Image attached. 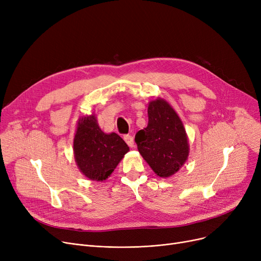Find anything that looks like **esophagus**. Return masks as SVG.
Masks as SVG:
<instances>
[{
	"instance_id": "esophagus-1",
	"label": "esophagus",
	"mask_w": 261,
	"mask_h": 261,
	"mask_svg": "<svg viewBox=\"0 0 261 261\" xmlns=\"http://www.w3.org/2000/svg\"><path fill=\"white\" fill-rule=\"evenodd\" d=\"M123 140H125V142L127 143V145L129 147H133L134 146V140H133V136L132 135H129V134L125 135V136H123Z\"/></svg>"
}]
</instances>
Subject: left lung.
I'll list each match as a JSON object with an SVG mask.
<instances>
[{
  "label": "left lung",
  "instance_id": "8db88e82",
  "mask_svg": "<svg viewBox=\"0 0 261 261\" xmlns=\"http://www.w3.org/2000/svg\"><path fill=\"white\" fill-rule=\"evenodd\" d=\"M148 126L135 134L144 160L161 177H168L186 162L189 146L183 122L164 99L150 101Z\"/></svg>",
  "mask_w": 261,
  "mask_h": 261
}]
</instances>
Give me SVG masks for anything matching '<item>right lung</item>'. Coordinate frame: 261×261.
<instances>
[{"mask_svg":"<svg viewBox=\"0 0 261 261\" xmlns=\"http://www.w3.org/2000/svg\"><path fill=\"white\" fill-rule=\"evenodd\" d=\"M128 151V145L118 134H106L100 130L94 115L78 122L74 138L75 160L90 180H106Z\"/></svg>","mask_w":261,"mask_h":261,"instance_id":"right-lung-1","label":"right lung"}]
</instances>
